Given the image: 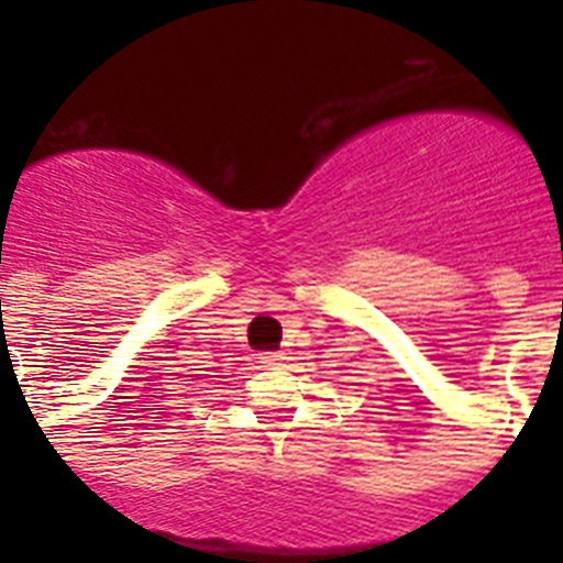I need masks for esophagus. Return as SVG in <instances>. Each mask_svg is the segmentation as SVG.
Wrapping results in <instances>:
<instances>
[{"mask_svg": "<svg viewBox=\"0 0 563 563\" xmlns=\"http://www.w3.org/2000/svg\"><path fill=\"white\" fill-rule=\"evenodd\" d=\"M282 361H285L282 352H262V355H258V363H262V366H278Z\"/></svg>", "mask_w": 563, "mask_h": 563, "instance_id": "34e87169", "label": "esophagus"}]
</instances>
